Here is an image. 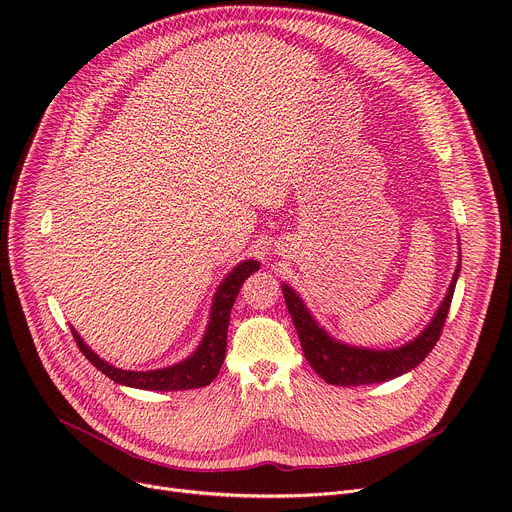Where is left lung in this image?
<instances>
[{
    "instance_id": "1",
    "label": "left lung",
    "mask_w": 512,
    "mask_h": 512,
    "mask_svg": "<svg viewBox=\"0 0 512 512\" xmlns=\"http://www.w3.org/2000/svg\"><path fill=\"white\" fill-rule=\"evenodd\" d=\"M460 273V263L454 273L452 285L446 294L444 304L433 316L431 324L409 344L395 350H369V348H354L342 342L332 340L310 316L302 300L296 296V291L283 285V298L289 310L291 320L298 330V338L302 342L306 360L310 367L330 385L336 387H358V385H373L383 383L403 373L415 369L417 364L433 350L442 336L450 304L454 298V289Z\"/></svg>"
}]
</instances>
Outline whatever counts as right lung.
Segmentation results:
<instances>
[{"label": "right lung", "mask_w": 512, "mask_h": 512, "mask_svg": "<svg viewBox=\"0 0 512 512\" xmlns=\"http://www.w3.org/2000/svg\"><path fill=\"white\" fill-rule=\"evenodd\" d=\"M259 269L257 261H243L237 265L218 287L214 304H212V314H210V324L208 330L202 338V344L198 350L182 360L180 364H174V367L160 369V371H121L111 367L105 360H101L77 334L75 328H70L72 338L77 340V346L81 352L87 356V360L93 362V367L99 369L105 377L111 381L125 385V387H135V389H145V391H188V389H200L210 385L216 377L218 371L223 367L225 352H227V332H229V320H231V308L237 300V294L245 279Z\"/></svg>", "instance_id": "obj_1"}]
</instances>
